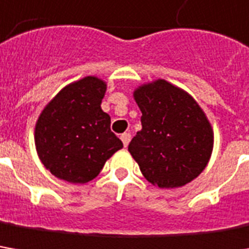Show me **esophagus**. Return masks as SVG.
Masks as SVG:
<instances>
[{"label":"esophagus","instance_id":"obj_1","mask_svg":"<svg viewBox=\"0 0 249 249\" xmlns=\"http://www.w3.org/2000/svg\"><path fill=\"white\" fill-rule=\"evenodd\" d=\"M121 140L123 145H124V148H127L128 142H130V140H131V134L130 133H123L121 136Z\"/></svg>","mask_w":249,"mask_h":249}]
</instances>
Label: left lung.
<instances>
[{"label": "left lung", "mask_w": 249, "mask_h": 249, "mask_svg": "<svg viewBox=\"0 0 249 249\" xmlns=\"http://www.w3.org/2000/svg\"><path fill=\"white\" fill-rule=\"evenodd\" d=\"M142 130L128 145L145 178L159 188L183 186L208 163L214 136L193 98L159 79L134 91Z\"/></svg>", "instance_id": "left-lung-1"}]
</instances>
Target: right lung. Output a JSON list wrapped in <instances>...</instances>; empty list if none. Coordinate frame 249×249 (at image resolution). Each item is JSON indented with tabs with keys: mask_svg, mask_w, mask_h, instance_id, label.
Here are the masks:
<instances>
[{
	"mask_svg": "<svg viewBox=\"0 0 249 249\" xmlns=\"http://www.w3.org/2000/svg\"><path fill=\"white\" fill-rule=\"evenodd\" d=\"M107 85L86 76L66 86L38 118L35 145L43 166L71 183L96 178L105 161L123 148L101 109Z\"/></svg>",
	"mask_w": 249,
	"mask_h": 249,
	"instance_id": "1",
	"label": "right lung"
}]
</instances>
